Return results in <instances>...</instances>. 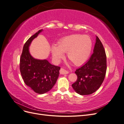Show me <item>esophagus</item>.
Instances as JSON below:
<instances>
[{"label":"esophagus","instance_id":"esophagus-1","mask_svg":"<svg viewBox=\"0 0 124 124\" xmlns=\"http://www.w3.org/2000/svg\"><path fill=\"white\" fill-rule=\"evenodd\" d=\"M60 73L62 74H67L69 73V72L68 71H67V70L62 68L60 70Z\"/></svg>","mask_w":124,"mask_h":124}]
</instances>
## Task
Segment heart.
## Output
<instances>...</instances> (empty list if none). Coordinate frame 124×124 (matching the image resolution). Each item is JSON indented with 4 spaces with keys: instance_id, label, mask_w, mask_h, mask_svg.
<instances>
[{
    "instance_id": "b5f03b06",
    "label": "heart",
    "mask_w": 124,
    "mask_h": 124,
    "mask_svg": "<svg viewBox=\"0 0 124 124\" xmlns=\"http://www.w3.org/2000/svg\"><path fill=\"white\" fill-rule=\"evenodd\" d=\"M93 46L91 38L87 35L74 34L60 39L57 46L53 45L51 53L54 62L58 63L64 57L67 52V57L75 65L84 63L91 55Z\"/></svg>"
}]
</instances>
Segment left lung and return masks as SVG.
<instances>
[{
	"mask_svg": "<svg viewBox=\"0 0 124 124\" xmlns=\"http://www.w3.org/2000/svg\"><path fill=\"white\" fill-rule=\"evenodd\" d=\"M93 53L84 65L76 70L77 81L72 84L74 91L81 95L92 94L102 84L107 70V57L103 45L96 36Z\"/></svg>",
	"mask_w": 124,
	"mask_h": 124,
	"instance_id": "obj_1",
	"label": "left lung"
}]
</instances>
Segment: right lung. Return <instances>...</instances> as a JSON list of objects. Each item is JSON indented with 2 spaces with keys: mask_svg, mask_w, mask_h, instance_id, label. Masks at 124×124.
<instances>
[{
  "mask_svg": "<svg viewBox=\"0 0 124 124\" xmlns=\"http://www.w3.org/2000/svg\"><path fill=\"white\" fill-rule=\"evenodd\" d=\"M43 29L39 30L26 41L20 58V68L25 84L39 94L45 93L53 88L59 74V67L52 65L46 59L33 58L29 47Z\"/></svg>",
  "mask_w": 124,
  "mask_h": 124,
  "instance_id": "right-lung-1",
  "label": "right lung"
}]
</instances>
